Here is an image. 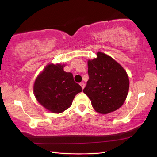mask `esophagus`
<instances>
[{
    "label": "esophagus",
    "instance_id": "esophagus-1",
    "mask_svg": "<svg viewBox=\"0 0 157 157\" xmlns=\"http://www.w3.org/2000/svg\"><path fill=\"white\" fill-rule=\"evenodd\" d=\"M80 86L82 87V89H84V88L85 87V84H84V83H83V82H82V83H80Z\"/></svg>",
    "mask_w": 157,
    "mask_h": 157
}]
</instances>
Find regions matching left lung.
I'll use <instances>...</instances> for the list:
<instances>
[{"mask_svg": "<svg viewBox=\"0 0 157 157\" xmlns=\"http://www.w3.org/2000/svg\"><path fill=\"white\" fill-rule=\"evenodd\" d=\"M89 80L83 92L92 107L101 114L115 111L124 104L129 91L126 71L109 55L97 52V57L88 60Z\"/></svg>", "mask_w": 157, "mask_h": 157, "instance_id": "left-lung-1", "label": "left lung"}]
</instances>
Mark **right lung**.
I'll return each mask as SVG.
<instances>
[{
  "label": "right lung",
  "instance_id": "right-lung-1",
  "mask_svg": "<svg viewBox=\"0 0 157 157\" xmlns=\"http://www.w3.org/2000/svg\"><path fill=\"white\" fill-rule=\"evenodd\" d=\"M65 64H48L39 74L33 86L34 95L41 105L53 113H60L71 107L82 87L71 73L63 71Z\"/></svg>",
  "mask_w": 157,
  "mask_h": 157
}]
</instances>
